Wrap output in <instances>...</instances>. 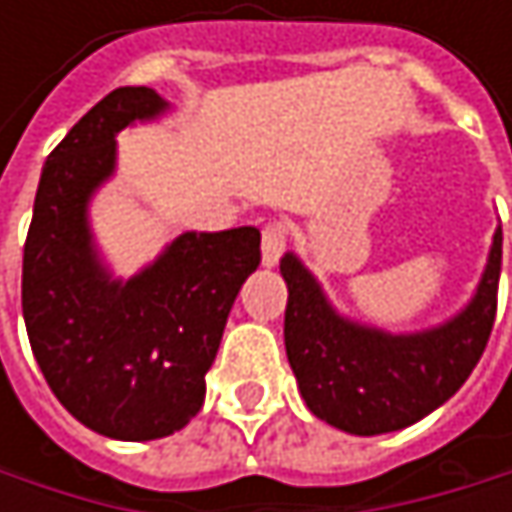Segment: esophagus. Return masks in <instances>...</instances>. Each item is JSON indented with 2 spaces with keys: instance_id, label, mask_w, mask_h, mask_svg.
<instances>
[{
  "instance_id": "34e87169",
  "label": "esophagus",
  "mask_w": 512,
  "mask_h": 512,
  "mask_svg": "<svg viewBox=\"0 0 512 512\" xmlns=\"http://www.w3.org/2000/svg\"><path fill=\"white\" fill-rule=\"evenodd\" d=\"M287 222H266L263 225V240H260V252H263V266H275L278 257L287 249Z\"/></svg>"
}]
</instances>
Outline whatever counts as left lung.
I'll return each instance as SVG.
<instances>
[{"instance_id":"obj_1","label":"left lung","mask_w":512,"mask_h":512,"mask_svg":"<svg viewBox=\"0 0 512 512\" xmlns=\"http://www.w3.org/2000/svg\"><path fill=\"white\" fill-rule=\"evenodd\" d=\"M284 347L308 409L353 436L403 430L451 400L492 335L501 275V228L474 299L448 323L391 335L335 314L317 278L284 255Z\"/></svg>"}]
</instances>
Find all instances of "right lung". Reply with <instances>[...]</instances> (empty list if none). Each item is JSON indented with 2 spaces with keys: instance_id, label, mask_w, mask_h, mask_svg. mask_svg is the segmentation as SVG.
<instances>
[{
  "instance_id": "1",
  "label": "right lung",
  "mask_w": 512,
  "mask_h": 512,
  "mask_svg": "<svg viewBox=\"0 0 512 512\" xmlns=\"http://www.w3.org/2000/svg\"><path fill=\"white\" fill-rule=\"evenodd\" d=\"M168 103L124 85L88 109L41 171L23 246V317L58 403L88 430L151 442L204 403L231 305L260 263V231L183 234L148 269L115 281L88 231L91 192L115 171V136Z\"/></svg>"
}]
</instances>
